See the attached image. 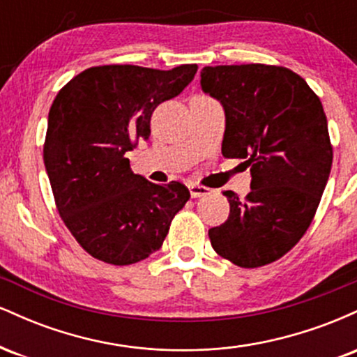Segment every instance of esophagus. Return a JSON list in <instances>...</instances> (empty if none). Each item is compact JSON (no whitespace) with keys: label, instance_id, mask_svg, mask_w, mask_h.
I'll list each match as a JSON object with an SVG mask.
<instances>
[{"label":"esophagus","instance_id":"obj_1","mask_svg":"<svg viewBox=\"0 0 357 357\" xmlns=\"http://www.w3.org/2000/svg\"><path fill=\"white\" fill-rule=\"evenodd\" d=\"M190 195H191V198H199V196H206V195H210V188H206V186H199V184H190Z\"/></svg>","mask_w":357,"mask_h":357}]
</instances>
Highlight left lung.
Returning <instances> with one entry per match:
<instances>
[{
  "mask_svg": "<svg viewBox=\"0 0 357 357\" xmlns=\"http://www.w3.org/2000/svg\"><path fill=\"white\" fill-rule=\"evenodd\" d=\"M202 89L223 105L221 153L245 159L252 174L243 199L223 192L230 215L208 231L211 247L243 268L272 264L304 236L329 179L321 100L296 72L264 63L204 67Z\"/></svg>",
  "mask_w": 357,
  "mask_h": 357,
  "instance_id": "left-lung-1",
  "label": "left lung"
}]
</instances>
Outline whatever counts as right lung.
I'll list each match as a JSON object with an SVG mask.
<instances>
[{
    "instance_id": "right-lung-1",
    "label": "right lung",
    "mask_w": 357,
    "mask_h": 357,
    "mask_svg": "<svg viewBox=\"0 0 357 357\" xmlns=\"http://www.w3.org/2000/svg\"><path fill=\"white\" fill-rule=\"evenodd\" d=\"M198 65L173 70L102 65L56 93L43 161L56 210L85 252L130 265L161 248L174 215L190 199L184 184H154L130 169L127 151L149 139L151 116L179 96Z\"/></svg>"
}]
</instances>
